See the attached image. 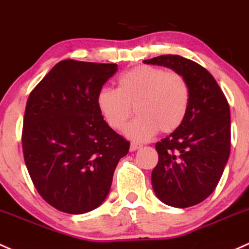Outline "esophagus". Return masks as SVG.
I'll list each match as a JSON object with an SVG mask.
<instances>
[{
  "label": "esophagus",
  "mask_w": 249,
  "mask_h": 249,
  "mask_svg": "<svg viewBox=\"0 0 249 249\" xmlns=\"http://www.w3.org/2000/svg\"><path fill=\"white\" fill-rule=\"evenodd\" d=\"M141 144H138V143H135V142H131V144H130V151H136L138 150V149L141 148Z\"/></svg>",
  "instance_id": "34e87169"
}]
</instances>
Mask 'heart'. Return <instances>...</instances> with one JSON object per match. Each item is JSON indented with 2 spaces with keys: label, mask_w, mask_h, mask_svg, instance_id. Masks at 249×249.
Listing matches in <instances>:
<instances>
[{
  "label": "heart",
  "mask_w": 249,
  "mask_h": 249,
  "mask_svg": "<svg viewBox=\"0 0 249 249\" xmlns=\"http://www.w3.org/2000/svg\"><path fill=\"white\" fill-rule=\"evenodd\" d=\"M191 90L186 77L178 71H166L151 65H138L118 77L117 89L101 88L96 105L111 129H124L125 135L143 142L156 131L169 133L177 130L186 118Z\"/></svg>",
  "instance_id": "obj_1"
}]
</instances>
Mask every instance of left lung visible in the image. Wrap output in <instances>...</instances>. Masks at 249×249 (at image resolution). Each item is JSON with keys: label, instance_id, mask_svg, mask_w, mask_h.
<instances>
[{"label": "left lung", "instance_id": "obj_1", "mask_svg": "<svg viewBox=\"0 0 249 249\" xmlns=\"http://www.w3.org/2000/svg\"><path fill=\"white\" fill-rule=\"evenodd\" d=\"M163 65L186 77L190 107L182 124L155 144L159 162L151 185L162 203L188 208L209 197L218 184L230 154V109L213 75L178 54L144 61Z\"/></svg>", "mask_w": 249, "mask_h": 249}]
</instances>
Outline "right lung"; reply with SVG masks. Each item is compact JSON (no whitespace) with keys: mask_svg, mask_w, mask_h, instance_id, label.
I'll return each instance as SVG.
<instances>
[{"mask_svg":"<svg viewBox=\"0 0 249 249\" xmlns=\"http://www.w3.org/2000/svg\"><path fill=\"white\" fill-rule=\"evenodd\" d=\"M117 64L64 59L57 63L26 105L22 150L43 199L63 213H89L106 199L118 162L130 142L112 130L96 95Z\"/></svg>","mask_w":249,"mask_h":249,"instance_id":"add662e5","label":"right lung"}]
</instances>
